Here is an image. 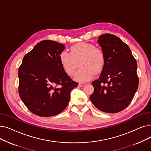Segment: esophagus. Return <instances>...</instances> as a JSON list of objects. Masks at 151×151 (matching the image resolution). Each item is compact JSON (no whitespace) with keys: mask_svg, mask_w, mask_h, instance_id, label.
Segmentation results:
<instances>
[{"mask_svg":"<svg viewBox=\"0 0 151 151\" xmlns=\"http://www.w3.org/2000/svg\"><path fill=\"white\" fill-rule=\"evenodd\" d=\"M85 85H86V84L84 83H80L79 84H78V86H80V87H83Z\"/></svg>","mask_w":151,"mask_h":151,"instance_id":"esophagus-1","label":"esophagus"}]
</instances>
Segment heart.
Segmentation results:
<instances>
[{
	"instance_id": "1",
	"label": "heart",
	"mask_w": 151,
	"mask_h": 151,
	"mask_svg": "<svg viewBox=\"0 0 151 151\" xmlns=\"http://www.w3.org/2000/svg\"><path fill=\"white\" fill-rule=\"evenodd\" d=\"M70 53L63 51L59 60L63 70L67 75L72 76L80 62V67L75 75V79L84 82L91 79L95 73L101 72L106 63V56L103 50L96 47L93 44L78 42L71 45Z\"/></svg>"
}]
</instances>
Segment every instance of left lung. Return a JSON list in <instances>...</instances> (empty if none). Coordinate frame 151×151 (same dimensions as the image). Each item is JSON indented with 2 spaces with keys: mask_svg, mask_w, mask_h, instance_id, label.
<instances>
[{
  "mask_svg": "<svg viewBox=\"0 0 151 151\" xmlns=\"http://www.w3.org/2000/svg\"><path fill=\"white\" fill-rule=\"evenodd\" d=\"M97 42L106 56V63L99 78L92 83L94 91L90 99L102 112H119L132 102L138 87L136 60L119 37L104 34Z\"/></svg>",
  "mask_w": 151,
  "mask_h": 151,
  "instance_id": "obj_1",
  "label": "left lung"
}]
</instances>
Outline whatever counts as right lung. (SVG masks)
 Listing matches in <instances>:
<instances>
[{"label":"right lung","mask_w":151,"mask_h":151,"mask_svg":"<svg viewBox=\"0 0 151 151\" xmlns=\"http://www.w3.org/2000/svg\"><path fill=\"white\" fill-rule=\"evenodd\" d=\"M63 44L44 40L23 58L18 69L19 97L27 107L40 116L61 113L69 103L71 91L78 83L62 68L59 55Z\"/></svg>","instance_id":"right-lung-1"}]
</instances>
